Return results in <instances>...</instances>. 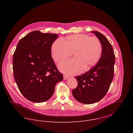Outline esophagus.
<instances>
[{"label":"esophagus","instance_id":"obj_1","mask_svg":"<svg viewBox=\"0 0 133 133\" xmlns=\"http://www.w3.org/2000/svg\"><path fill=\"white\" fill-rule=\"evenodd\" d=\"M68 78H69V76H67V75H63V79L66 80V79H68Z\"/></svg>","mask_w":133,"mask_h":133}]
</instances>
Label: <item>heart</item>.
Returning a JSON list of instances; mask_svg holds the SVG:
<instances>
[{"instance_id":"b5f03b06","label":"heart","mask_w":133,"mask_h":133,"mask_svg":"<svg viewBox=\"0 0 133 133\" xmlns=\"http://www.w3.org/2000/svg\"><path fill=\"white\" fill-rule=\"evenodd\" d=\"M102 51V44L99 38L85 34L68 36L63 41L56 40L51 49L52 56L57 62L71 56L74 59L61 62L58 65L62 72L67 74H75L84 68L88 70L98 61Z\"/></svg>"}]
</instances>
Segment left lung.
I'll list each match as a JSON object with an SVG mask.
<instances>
[{
  "label": "left lung",
  "mask_w": 133,
  "mask_h": 133,
  "mask_svg": "<svg viewBox=\"0 0 133 133\" xmlns=\"http://www.w3.org/2000/svg\"><path fill=\"white\" fill-rule=\"evenodd\" d=\"M102 44V54L93 68L81 75L76 76L78 85L72 94L76 100L84 104H92L102 99L107 93L112 82L115 56L111 44L103 34L92 31Z\"/></svg>",
  "instance_id": "left-lung-1"
}]
</instances>
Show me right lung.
I'll list each match as a JSON object with an SVG mask.
<instances>
[{
    "instance_id": "obj_1",
    "label": "right lung",
    "mask_w": 133,
    "mask_h": 133,
    "mask_svg": "<svg viewBox=\"0 0 133 133\" xmlns=\"http://www.w3.org/2000/svg\"><path fill=\"white\" fill-rule=\"evenodd\" d=\"M58 35L34 31L21 38L13 57L14 77L20 92L28 100L40 103L53 95L63 79L51 55Z\"/></svg>"
}]
</instances>
